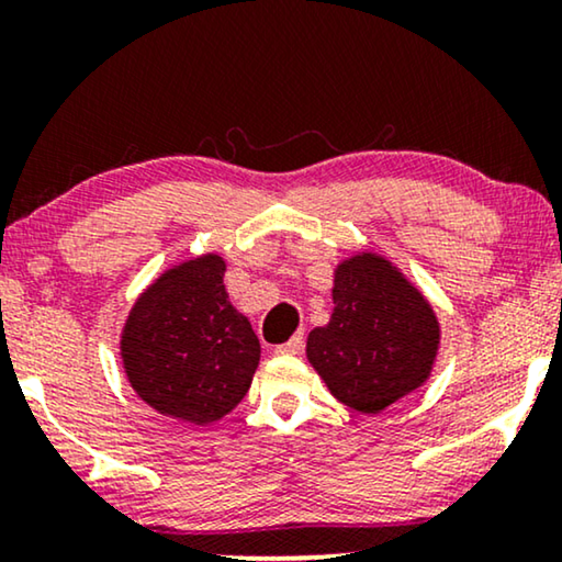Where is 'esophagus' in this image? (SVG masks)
<instances>
[{
	"label": "esophagus",
	"instance_id": "obj_1",
	"mask_svg": "<svg viewBox=\"0 0 562 562\" xmlns=\"http://www.w3.org/2000/svg\"><path fill=\"white\" fill-rule=\"evenodd\" d=\"M302 348H304V333H299V335L291 337L289 342L279 345L276 352H279V356H296V352H302Z\"/></svg>",
	"mask_w": 562,
	"mask_h": 562
}]
</instances>
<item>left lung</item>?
Listing matches in <instances>:
<instances>
[{"label": "left lung", "mask_w": 562, "mask_h": 562, "mask_svg": "<svg viewBox=\"0 0 562 562\" xmlns=\"http://www.w3.org/2000/svg\"><path fill=\"white\" fill-rule=\"evenodd\" d=\"M335 312L306 337V358L335 398L379 414L432 371L440 322L386 258L360 252L335 271Z\"/></svg>", "instance_id": "8db88e82"}]
</instances>
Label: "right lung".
Returning <instances> with one entry per match:
<instances>
[{
    "label": "right lung",
    "instance_id": "right-lung-1",
    "mask_svg": "<svg viewBox=\"0 0 562 562\" xmlns=\"http://www.w3.org/2000/svg\"><path fill=\"white\" fill-rule=\"evenodd\" d=\"M225 260L202 256L166 271L122 329V363L137 396L166 417L210 425L248 394L260 342L229 304Z\"/></svg>",
    "mask_w": 562,
    "mask_h": 562
}]
</instances>
